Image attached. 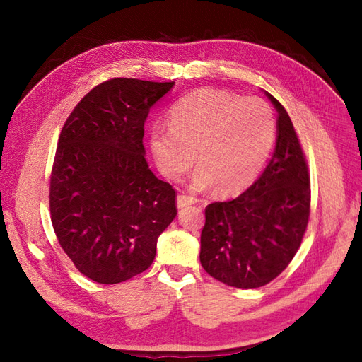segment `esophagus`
Wrapping results in <instances>:
<instances>
[{"mask_svg":"<svg viewBox=\"0 0 362 362\" xmlns=\"http://www.w3.org/2000/svg\"><path fill=\"white\" fill-rule=\"evenodd\" d=\"M194 202H196V199L193 198V196H187V194H178L177 196V205H178V208L193 205Z\"/></svg>","mask_w":362,"mask_h":362,"instance_id":"34e87169","label":"esophagus"}]
</instances>
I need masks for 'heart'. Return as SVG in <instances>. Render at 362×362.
Instances as JSON below:
<instances>
[{
  "instance_id": "obj_1",
  "label": "heart",
  "mask_w": 362,
  "mask_h": 362,
  "mask_svg": "<svg viewBox=\"0 0 362 362\" xmlns=\"http://www.w3.org/2000/svg\"><path fill=\"white\" fill-rule=\"evenodd\" d=\"M169 127L149 131V149L164 177L178 181L196 161V190L221 194L247 189L264 166L275 141V116L259 98L202 87L175 103ZM197 156H194V152Z\"/></svg>"
}]
</instances>
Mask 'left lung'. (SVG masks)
<instances>
[{"label": "left lung", "mask_w": 362, "mask_h": 362, "mask_svg": "<svg viewBox=\"0 0 362 362\" xmlns=\"http://www.w3.org/2000/svg\"><path fill=\"white\" fill-rule=\"evenodd\" d=\"M276 108V146L261 177L233 201L205 208L201 264L235 288H258L275 279L298 252L310 218V173L286 108Z\"/></svg>", "instance_id": "obj_1"}]
</instances>
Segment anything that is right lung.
<instances>
[{
	"instance_id": "1",
	"label": "right lung",
	"mask_w": 362,
	"mask_h": 362,
	"mask_svg": "<svg viewBox=\"0 0 362 362\" xmlns=\"http://www.w3.org/2000/svg\"><path fill=\"white\" fill-rule=\"evenodd\" d=\"M170 83L113 78L76 104L64 122L49 184L59 243L84 276L117 284L145 272L177 216L175 190L145 158L149 110Z\"/></svg>"
}]
</instances>
